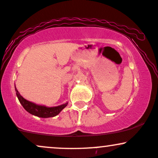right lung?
<instances>
[{
  "mask_svg": "<svg viewBox=\"0 0 158 158\" xmlns=\"http://www.w3.org/2000/svg\"><path fill=\"white\" fill-rule=\"evenodd\" d=\"M15 89L17 95L18 99H19L20 103L22 105L25 110L32 115L36 116V117H41V118H49V117H53L58 115L64 108L68 106V103L66 102L64 104L60 105L58 106L54 107H47L45 106H41V105H37L35 103L30 102L23 98L19 92L18 91L15 85Z\"/></svg>",
  "mask_w": 158,
  "mask_h": 158,
  "instance_id": "add662e5",
  "label": "right lung"
}]
</instances>
